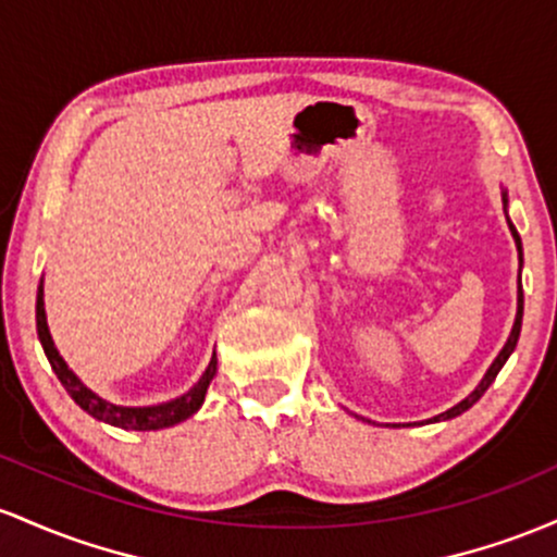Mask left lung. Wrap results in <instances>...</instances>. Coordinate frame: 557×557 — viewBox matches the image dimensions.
I'll return each instance as SVG.
<instances>
[{"instance_id": "1", "label": "left lung", "mask_w": 557, "mask_h": 557, "mask_svg": "<svg viewBox=\"0 0 557 557\" xmlns=\"http://www.w3.org/2000/svg\"><path fill=\"white\" fill-rule=\"evenodd\" d=\"M503 205H505V208H508V195H505V191H503ZM505 218H508V215H505ZM508 226H510V234H513V239H516L518 258H521V236H518V231H516L513 223H510V218H508ZM521 262H523V258H521ZM521 321H523V289H521V276H518V312H516V323H513V331H510L508 342H505V347L499 349V355L495 358V362H492V366H490V371L484 373V379L479 381L476 389H473L471 395H468L466 399H460V403L455 405V408H449V410H445V413L434 416V421H449V418H455V416L466 413V410L471 408L473 403H479L481 395H484V392L490 389L492 381L497 379L499 368L505 366V360H508V358H510V352H513V349H516V345H518V334H521Z\"/></svg>"}]
</instances>
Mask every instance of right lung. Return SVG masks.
I'll use <instances>...</instances> for the list:
<instances>
[{
  "instance_id": "right-lung-1",
  "label": "right lung",
  "mask_w": 557,
  "mask_h": 557,
  "mask_svg": "<svg viewBox=\"0 0 557 557\" xmlns=\"http://www.w3.org/2000/svg\"><path fill=\"white\" fill-rule=\"evenodd\" d=\"M36 331H39V342L44 347V355H47L49 366L52 371L58 373L60 384L65 386L67 395L76 399V405L86 410V413L97 418V421L110 423V426L117 429H131V431H154V429H168L176 426V423L186 421L189 416H195L205 403V392H208L212 376H215L218 360L212 355L210 366L205 368V373L199 376V381L191 386L186 395H181L171 403H160V405H147V408H126V405H112L108 399H102L99 395H94L86 384H81V379L76 373L67 368V362L62 360V355L54 347L52 334H49L47 326V312H44V286L39 284V292H36Z\"/></svg>"
}]
</instances>
